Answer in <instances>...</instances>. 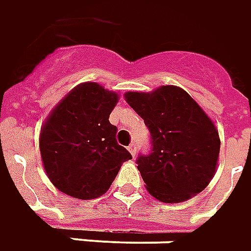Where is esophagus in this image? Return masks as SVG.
<instances>
[{
	"label": "esophagus",
	"mask_w": 251,
	"mask_h": 251,
	"mask_svg": "<svg viewBox=\"0 0 251 251\" xmlns=\"http://www.w3.org/2000/svg\"><path fill=\"white\" fill-rule=\"evenodd\" d=\"M136 150H138V149H136V145H135V143H131V145L128 146V151L131 152V155H132V157L136 155Z\"/></svg>",
	"instance_id": "1"
}]
</instances>
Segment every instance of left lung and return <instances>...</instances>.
<instances>
[{
	"instance_id": "left-lung-1",
	"label": "left lung",
	"mask_w": 251,
	"mask_h": 251,
	"mask_svg": "<svg viewBox=\"0 0 251 251\" xmlns=\"http://www.w3.org/2000/svg\"><path fill=\"white\" fill-rule=\"evenodd\" d=\"M151 134V152L136 159L146 188L162 202H181L214 178L220 151L214 122L184 89L166 85L124 94Z\"/></svg>"
}]
</instances>
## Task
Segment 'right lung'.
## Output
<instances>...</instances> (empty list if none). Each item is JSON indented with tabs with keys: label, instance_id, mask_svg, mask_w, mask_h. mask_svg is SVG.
<instances>
[{
	"label": "right lung",
	"instance_id": "1",
	"mask_svg": "<svg viewBox=\"0 0 251 251\" xmlns=\"http://www.w3.org/2000/svg\"><path fill=\"white\" fill-rule=\"evenodd\" d=\"M119 94L96 82H83L63 97L40 129L39 147L50 181L69 196H102L123 162L131 159L117 143L109 115Z\"/></svg>",
	"mask_w": 251,
	"mask_h": 251
}]
</instances>
